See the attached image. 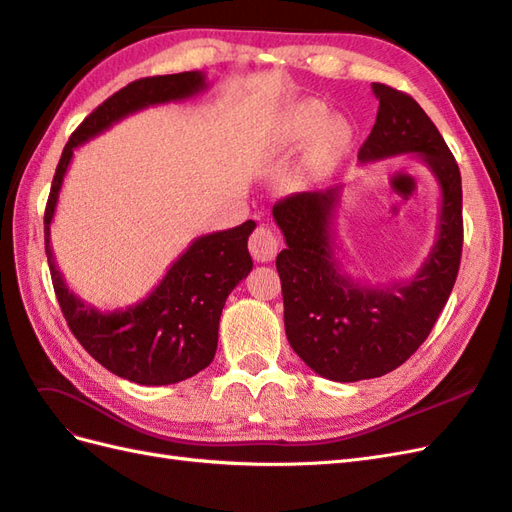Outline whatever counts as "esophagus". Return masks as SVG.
I'll use <instances>...</instances> for the list:
<instances>
[{
	"label": "esophagus",
	"instance_id": "1",
	"mask_svg": "<svg viewBox=\"0 0 512 512\" xmlns=\"http://www.w3.org/2000/svg\"><path fill=\"white\" fill-rule=\"evenodd\" d=\"M277 247H280V241H277L275 232L267 226H258L252 237H250V252L254 256V260L258 262H269L275 258Z\"/></svg>",
	"mask_w": 512,
	"mask_h": 512
}]
</instances>
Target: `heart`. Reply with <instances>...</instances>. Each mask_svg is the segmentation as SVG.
<instances>
[{
	"mask_svg": "<svg viewBox=\"0 0 512 512\" xmlns=\"http://www.w3.org/2000/svg\"><path fill=\"white\" fill-rule=\"evenodd\" d=\"M329 113L318 104H299L290 115V134L294 141H307L316 136L324 123H327ZM350 143V128L344 121H333L320 136V151L324 156H337Z\"/></svg>",
	"mask_w": 512,
	"mask_h": 512,
	"instance_id": "obj_1",
	"label": "heart"
}]
</instances>
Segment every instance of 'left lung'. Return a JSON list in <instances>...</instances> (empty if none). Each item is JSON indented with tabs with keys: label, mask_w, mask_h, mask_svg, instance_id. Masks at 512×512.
Returning a JSON list of instances; mask_svg holds the SVG:
<instances>
[{
	"label": "left lung",
	"mask_w": 512,
	"mask_h": 512,
	"mask_svg": "<svg viewBox=\"0 0 512 512\" xmlns=\"http://www.w3.org/2000/svg\"><path fill=\"white\" fill-rule=\"evenodd\" d=\"M378 115L359 162L414 153L440 185L436 241L410 280L369 286L335 256V211L344 185L299 192L273 207L286 239L277 254L286 337L307 367L333 382L380 378L406 363L431 333L457 280L461 175L438 128L414 98L374 83Z\"/></svg>",
	"instance_id": "left-lung-1"
}]
</instances>
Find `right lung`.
Masks as SVG:
<instances>
[{
	"instance_id": "1",
	"label": "right lung",
	"mask_w": 512,
	"mask_h": 512,
	"mask_svg": "<svg viewBox=\"0 0 512 512\" xmlns=\"http://www.w3.org/2000/svg\"><path fill=\"white\" fill-rule=\"evenodd\" d=\"M205 89L207 76L198 70L149 76L119 89L70 136L44 211L46 258L70 331L102 367L145 386L188 380L213 361L224 303L232 288L254 267L247 239L256 222L247 220L241 226L196 237L145 299L113 312H102L96 305L85 303L68 288L55 265L51 222L76 147L143 108L188 100Z\"/></svg>"
}]
</instances>
